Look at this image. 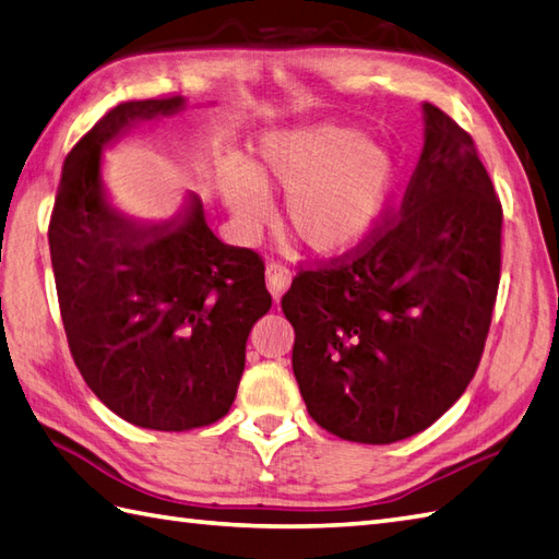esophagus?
<instances>
[{"label":"esophagus","instance_id":"esophagus-1","mask_svg":"<svg viewBox=\"0 0 559 559\" xmlns=\"http://www.w3.org/2000/svg\"><path fill=\"white\" fill-rule=\"evenodd\" d=\"M265 277H267V289L272 294V299L280 301L282 294L289 289L292 282V270L282 263H267L265 267Z\"/></svg>","mask_w":559,"mask_h":559}]
</instances>
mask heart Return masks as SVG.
I'll list each match as a JSON object with an SVG mask.
<instances>
[{"mask_svg": "<svg viewBox=\"0 0 559 559\" xmlns=\"http://www.w3.org/2000/svg\"><path fill=\"white\" fill-rule=\"evenodd\" d=\"M396 186L392 155L342 123L270 131L258 159L225 181V201L246 227L270 215L267 189L289 193L287 227L308 251L334 255L361 243L388 210Z\"/></svg>", "mask_w": 559, "mask_h": 559, "instance_id": "heart-1", "label": "heart"}]
</instances>
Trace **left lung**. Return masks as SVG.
Returning a JSON list of instances; mask_svg holds the SVG:
<instances>
[{
	"mask_svg": "<svg viewBox=\"0 0 559 559\" xmlns=\"http://www.w3.org/2000/svg\"><path fill=\"white\" fill-rule=\"evenodd\" d=\"M426 143L400 207L282 296L308 414L388 444L448 412L476 376L502 265V203L476 143L426 103Z\"/></svg>",
	"mask_w": 559,
	"mask_h": 559,
	"instance_id": "8db88e82",
	"label": "left lung"
}]
</instances>
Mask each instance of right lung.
<instances>
[{"instance_id":"add662e5","label":"right lung","mask_w":559,"mask_h":559,"mask_svg":"<svg viewBox=\"0 0 559 559\" xmlns=\"http://www.w3.org/2000/svg\"><path fill=\"white\" fill-rule=\"evenodd\" d=\"M181 95L121 103L71 147L49 217V253L73 364L133 426L193 430L237 396L246 340L272 296L251 248L222 243L191 195L183 217L135 225L105 201L103 147Z\"/></svg>"}]
</instances>
